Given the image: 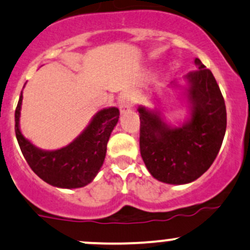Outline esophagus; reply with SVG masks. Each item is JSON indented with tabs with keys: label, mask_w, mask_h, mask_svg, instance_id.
I'll return each mask as SVG.
<instances>
[{
	"label": "esophagus",
	"mask_w": 250,
	"mask_h": 250,
	"mask_svg": "<svg viewBox=\"0 0 250 250\" xmlns=\"http://www.w3.org/2000/svg\"><path fill=\"white\" fill-rule=\"evenodd\" d=\"M135 94L133 91H125L121 95L120 101H119V106L121 114H125L130 109H133L134 104H135Z\"/></svg>",
	"instance_id": "1"
}]
</instances>
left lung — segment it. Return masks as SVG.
<instances>
[{
	"label": "left lung",
	"instance_id": "left-lung-1",
	"mask_svg": "<svg viewBox=\"0 0 250 250\" xmlns=\"http://www.w3.org/2000/svg\"><path fill=\"white\" fill-rule=\"evenodd\" d=\"M186 75L191 119L171 128L160 114L140 106V152L149 173L163 183L188 184L210 168L227 129L224 98L212 72L198 58Z\"/></svg>",
	"mask_w": 250,
	"mask_h": 250
}]
</instances>
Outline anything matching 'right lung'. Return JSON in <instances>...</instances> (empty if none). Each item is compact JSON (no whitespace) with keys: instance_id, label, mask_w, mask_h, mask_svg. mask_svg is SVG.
I'll list each match as a JSON object with an SVG mask.
<instances>
[{"instance_id":"1","label":"right lung","mask_w":250,"mask_h":250,"mask_svg":"<svg viewBox=\"0 0 250 250\" xmlns=\"http://www.w3.org/2000/svg\"><path fill=\"white\" fill-rule=\"evenodd\" d=\"M22 91L15 109V134L27 164L49 185L62 188H83L91 183L103 165L106 144L120 117L117 108L98 111L81 135L64 148L41 150L23 138L19 128Z\"/></svg>"}]
</instances>
